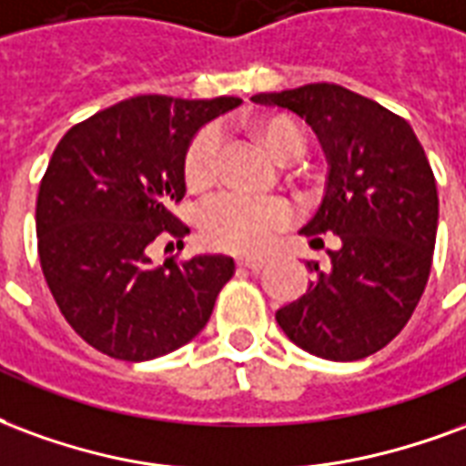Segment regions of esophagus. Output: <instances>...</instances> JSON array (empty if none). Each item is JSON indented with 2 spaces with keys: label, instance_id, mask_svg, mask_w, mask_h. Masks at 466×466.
Listing matches in <instances>:
<instances>
[{
  "label": "esophagus",
  "instance_id": "34e87169",
  "mask_svg": "<svg viewBox=\"0 0 466 466\" xmlns=\"http://www.w3.org/2000/svg\"><path fill=\"white\" fill-rule=\"evenodd\" d=\"M240 268H248V270H260L266 266V258H256V256H240L236 260Z\"/></svg>",
  "mask_w": 466,
  "mask_h": 466
}]
</instances>
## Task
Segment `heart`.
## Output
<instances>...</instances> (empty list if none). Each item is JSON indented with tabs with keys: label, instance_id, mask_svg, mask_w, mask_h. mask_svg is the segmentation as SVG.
<instances>
[{
	"label": "heart",
	"instance_id": "obj_1",
	"mask_svg": "<svg viewBox=\"0 0 466 466\" xmlns=\"http://www.w3.org/2000/svg\"><path fill=\"white\" fill-rule=\"evenodd\" d=\"M258 141L278 161L303 154L305 134L285 116L268 118L258 126ZM218 171V134L203 128L193 136L183 158V178L191 191H203ZM293 218V206L283 198H250L243 193H223L200 210V236L210 248L230 253H256L266 248L278 230Z\"/></svg>",
	"mask_w": 466,
	"mask_h": 466
}]
</instances>
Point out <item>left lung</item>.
Wrapping results in <instances>:
<instances>
[{
    "mask_svg": "<svg viewBox=\"0 0 466 466\" xmlns=\"http://www.w3.org/2000/svg\"><path fill=\"white\" fill-rule=\"evenodd\" d=\"M256 104L305 118L328 161L325 191L300 236L335 233L328 266L275 312L280 330L315 358L352 362L392 342L430 278L440 220L437 183L412 126L338 84L256 94Z\"/></svg>",
    "mask_w": 466,
    "mask_h": 466,
    "instance_id": "left-lung-1",
    "label": "left lung"
}]
</instances>
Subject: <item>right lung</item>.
Instances as JSON below:
<instances>
[{
    "instance_id": "obj_1",
    "label": "right lung",
    "mask_w": 466,
    "mask_h": 466,
    "mask_svg": "<svg viewBox=\"0 0 466 466\" xmlns=\"http://www.w3.org/2000/svg\"><path fill=\"white\" fill-rule=\"evenodd\" d=\"M240 98L134 96L71 126L36 198L44 278L74 330L108 358L144 362L208 322L233 258L151 263L156 238H183V158L200 128ZM181 243V240H178Z\"/></svg>"
}]
</instances>
